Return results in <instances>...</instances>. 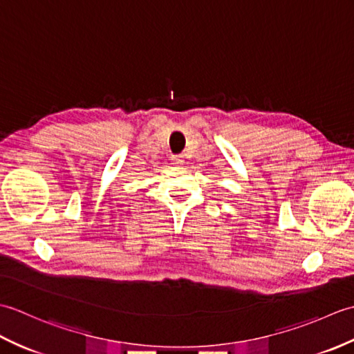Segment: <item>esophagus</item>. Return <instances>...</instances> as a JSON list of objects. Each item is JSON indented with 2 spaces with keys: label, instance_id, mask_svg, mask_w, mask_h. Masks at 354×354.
Instances as JSON below:
<instances>
[{
  "label": "esophagus",
  "instance_id": "obj_1",
  "mask_svg": "<svg viewBox=\"0 0 354 354\" xmlns=\"http://www.w3.org/2000/svg\"><path fill=\"white\" fill-rule=\"evenodd\" d=\"M183 162H184V156H181V155H173L171 156V164L173 165H183Z\"/></svg>",
  "mask_w": 354,
  "mask_h": 354
}]
</instances>
